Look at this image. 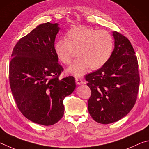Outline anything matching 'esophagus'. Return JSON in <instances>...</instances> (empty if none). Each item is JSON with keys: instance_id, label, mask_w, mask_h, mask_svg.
<instances>
[{"instance_id": "1", "label": "esophagus", "mask_w": 149, "mask_h": 149, "mask_svg": "<svg viewBox=\"0 0 149 149\" xmlns=\"http://www.w3.org/2000/svg\"><path fill=\"white\" fill-rule=\"evenodd\" d=\"M75 81H76V83L78 85L82 84L83 83H84L83 80L81 79H79V78H76V79H75Z\"/></svg>"}]
</instances>
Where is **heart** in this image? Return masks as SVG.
Returning a JSON list of instances; mask_svg holds the SVG:
<instances>
[{"label":"heart","mask_w":149,"mask_h":149,"mask_svg":"<svg viewBox=\"0 0 149 149\" xmlns=\"http://www.w3.org/2000/svg\"><path fill=\"white\" fill-rule=\"evenodd\" d=\"M67 38H60L54 50L61 61L69 65L77 54L79 56L67 71L80 77L90 67L97 69L108 62L113 54V38L106 31L86 27H75L67 33Z\"/></svg>","instance_id":"b5f03b06"}]
</instances>
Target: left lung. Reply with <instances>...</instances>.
Listing matches in <instances>:
<instances>
[{
  "mask_svg": "<svg viewBox=\"0 0 149 149\" xmlns=\"http://www.w3.org/2000/svg\"><path fill=\"white\" fill-rule=\"evenodd\" d=\"M114 48L108 62L86 77L92 94L88 112L95 122L108 124L120 120L135 103L139 87L138 62L126 36L113 31Z\"/></svg>",
  "mask_w": 149,
  "mask_h": 149,
  "instance_id": "1",
  "label": "left lung"
}]
</instances>
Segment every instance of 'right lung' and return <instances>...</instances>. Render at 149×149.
<instances>
[{
  "label": "right lung",
  "instance_id": "right-lung-1",
  "mask_svg": "<svg viewBox=\"0 0 149 149\" xmlns=\"http://www.w3.org/2000/svg\"><path fill=\"white\" fill-rule=\"evenodd\" d=\"M59 23H42L15 44L9 67V79L15 103L23 116L44 126L57 123L64 114L63 101L76 88L74 78L59 79L54 42Z\"/></svg>",
  "mask_w": 149,
  "mask_h": 149
}]
</instances>
